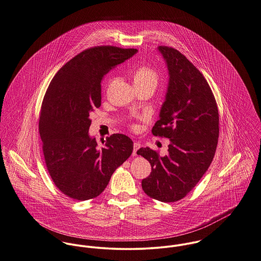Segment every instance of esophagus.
<instances>
[{
    "instance_id": "1",
    "label": "esophagus",
    "mask_w": 261,
    "mask_h": 261,
    "mask_svg": "<svg viewBox=\"0 0 261 261\" xmlns=\"http://www.w3.org/2000/svg\"><path fill=\"white\" fill-rule=\"evenodd\" d=\"M140 148V143L134 141V150H133V156L137 155V150Z\"/></svg>"
}]
</instances>
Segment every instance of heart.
<instances>
[{
  "instance_id": "b5f03b06",
  "label": "heart",
  "mask_w": 261,
  "mask_h": 261,
  "mask_svg": "<svg viewBox=\"0 0 261 261\" xmlns=\"http://www.w3.org/2000/svg\"><path fill=\"white\" fill-rule=\"evenodd\" d=\"M159 74L152 67L143 65L136 68L132 73V81L135 88H145L154 92L159 84ZM135 128V126H132Z\"/></svg>"
}]
</instances>
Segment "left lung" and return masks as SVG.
Listing matches in <instances>:
<instances>
[{
	"instance_id": "left-lung-1",
	"label": "left lung",
	"mask_w": 261,
	"mask_h": 261,
	"mask_svg": "<svg viewBox=\"0 0 261 261\" xmlns=\"http://www.w3.org/2000/svg\"><path fill=\"white\" fill-rule=\"evenodd\" d=\"M169 85L161 107L155 136L170 139L168 155L146 147L137 154L150 162L152 171L142 189L152 199L173 202L185 198L201 180L214 159L220 117L213 91L201 71L179 50L161 45Z\"/></svg>"
}]
</instances>
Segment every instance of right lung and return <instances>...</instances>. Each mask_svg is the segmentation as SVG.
<instances>
[{
  "mask_svg": "<svg viewBox=\"0 0 261 261\" xmlns=\"http://www.w3.org/2000/svg\"><path fill=\"white\" fill-rule=\"evenodd\" d=\"M137 51L112 45L87 48L67 61L48 85L39 121L42 152L55 185L73 200L99 196L132 154L128 136L113 134L98 146L88 130L89 113L100 107L104 75Z\"/></svg>",
  "mask_w": 261,
  "mask_h": 261,
  "instance_id": "obj_1",
  "label": "right lung"
}]
</instances>
